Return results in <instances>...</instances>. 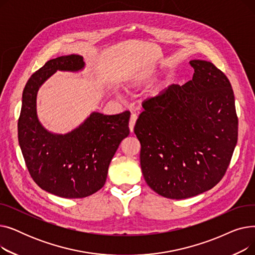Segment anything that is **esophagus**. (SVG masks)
<instances>
[{"label": "esophagus", "instance_id": "esophagus-1", "mask_svg": "<svg viewBox=\"0 0 255 255\" xmlns=\"http://www.w3.org/2000/svg\"><path fill=\"white\" fill-rule=\"evenodd\" d=\"M136 120H137V116L135 114H132L131 117H130V121H129V129H130V132H133V130H134V126H135V123H136Z\"/></svg>", "mask_w": 255, "mask_h": 255}]
</instances>
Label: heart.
I'll list each match as a JSON object with an SVG mask.
<instances>
[{
  "label": "heart",
  "mask_w": 255,
  "mask_h": 255,
  "mask_svg": "<svg viewBox=\"0 0 255 255\" xmlns=\"http://www.w3.org/2000/svg\"><path fill=\"white\" fill-rule=\"evenodd\" d=\"M151 75L149 73H142V74H138L136 76H134L133 78H131L128 83L129 87H137L140 86L141 84H143L144 82L149 79Z\"/></svg>",
  "instance_id": "1"
}]
</instances>
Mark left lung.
<instances>
[{"mask_svg": "<svg viewBox=\"0 0 255 255\" xmlns=\"http://www.w3.org/2000/svg\"><path fill=\"white\" fill-rule=\"evenodd\" d=\"M189 63L192 79L143 102L134 126L146 184L171 199L192 197L217 185L238 140L229 78L211 62Z\"/></svg>", "mask_w": 255, "mask_h": 255, "instance_id": "obj_1", "label": "left lung"}]
</instances>
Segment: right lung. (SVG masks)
Masks as SVG:
<instances>
[{
  "instance_id": "right-lung-1",
  "label": "right lung",
  "mask_w": 255,
  "mask_h": 255,
  "mask_svg": "<svg viewBox=\"0 0 255 255\" xmlns=\"http://www.w3.org/2000/svg\"><path fill=\"white\" fill-rule=\"evenodd\" d=\"M85 67L78 55L47 61L28 80L18 119V142L31 177L40 188L64 198H83L100 190L119 145L129 135L128 111L107 116L92 113L66 134H55L39 122V88L58 70L77 72Z\"/></svg>"
}]
</instances>
